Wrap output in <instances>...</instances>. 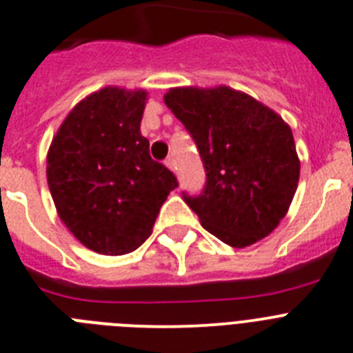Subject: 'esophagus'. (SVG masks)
Returning a JSON list of instances; mask_svg holds the SVG:
<instances>
[{"mask_svg":"<svg viewBox=\"0 0 353 353\" xmlns=\"http://www.w3.org/2000/svg\"><path fill=\"white\" fill-rule=\"evenodd\" d=\"M165 165L169 167L170 170H172V172H177V165H176V160H174V157H169L165 160Z\"/></svg>","mask_w":353,"mask_h":353,"instance_id":"34e87169","label":"esophagus"}]
</instances>
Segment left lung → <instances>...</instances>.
<instances>
[{
  "label": "left lung",
  "mask_w": 353,
  "mask_h": 353,
  "mask_svg": "<svg viewBox=\"0 0 353 353\" xmlns=\"http://www.w3.org/2000/svg\"><path fill=\"white\" fill-rule=\"evenodd\" d=\"M163 101L192 134L205 167L203 192L183 193L203 228L236 249L268 236L298 188L291 127L254 97L225 85L170 88Z\"/></svg>",
  "instance_id": "8db88e82"
}]
</instances>
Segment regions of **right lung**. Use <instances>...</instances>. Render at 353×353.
<instances>
[{"instance_id": "obj_1", "label": "right lung", "mask_w": 353, "mask_h": 353, "mask_svg": "<svg viewBox=\"0 0 353 353\" xmlns=\"http://www.w3.org/2000/svg\"><path fill=\"white\" fill-rule=\"evenodd\" d=\"M146 101L143 88H101L69 111L48 150L47 181L59 217L99 254L136 251L177 188L141 134Z\"/></svg>"}]
</instances>
